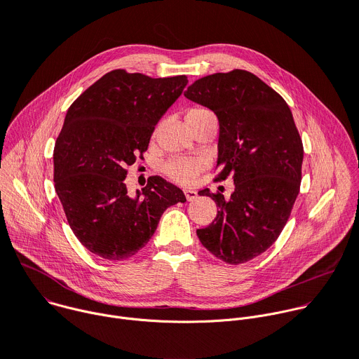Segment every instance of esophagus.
I'll return each instance as SVG.
<instances>
[{"mask_svg": "<svg viewBox=\"0 0 359 359\" xmlns=\"http://www.w3.org/2000/svg\"><path fill=\"white\" fill-rule=\"evenodd\" d=\"M183 193H184V196H186L187 201H191V200H194V198L197 197V193H196L194 190H189V189H184V190H183Z\"/></svg>", "mask_w": 359, "mask_h": 359, "instance_id": "esophagus-1", "label": "esophagus"}]
</instances>
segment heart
I'll return each instance as SVG.
<instances>
[{
    "mask_svg": "<svg viewBox=\"0 0 359 359\" xmlns=\"http://www.w3.org/2000/svg\"><path fill=\"white\" fill-rule=\"evenodd\" d=\"M204 112H209V111L196 107V108H191L187 111L186 118L197 116ZM204 168H206V163H204V161L197 159V158H173L162 166V170L170 180H173L179 184H190L194 182L196 176Z\"/></svg>",
    "mask_w": 359,
    "mask_h": 359,
    "instance_id": "1",
    "label": "heart"
}]
</instances>
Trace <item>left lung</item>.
Masks as SVG:
<instances>
[{"mask_svg":"<svg viewBox=\"0 0 359 359\" xmlns=\"http://www.w3.org/2000/svg\"><path fill=\"white\" fill-rule=\"evenodd\" d=\"M184 96L216 114V180H234L229 200L198 191L216 201L217 217L197 237L224 263H247L278 238L299 191L304 149L292 114L273 88L243 69L200 78Z\"/></svg>","mask_w":359,"mask_h":359,"instance_id":"8db88e82","label":"left lung"}]
</instances>
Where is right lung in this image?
I'll return each instance as SVG.
<instances>
[{"mask_svg":"<svg viewBox=\"0 0 359 359\" xmlns=\"http://www.w3.org/2000/svg\"><path fill=\"white\" fill-rule=\"evenodd\" d=\"M187 85V76L150 78L115 69L69 107L54 147V182L67 220L90 252L128 260L156 231L163 212L184 193L151 176L130 197L126 168L142 158L159 119Z\"/></svg>","mask_w":359,"mask_h":359,"instance_id":"1","label":"right lung"}]
</instances>
